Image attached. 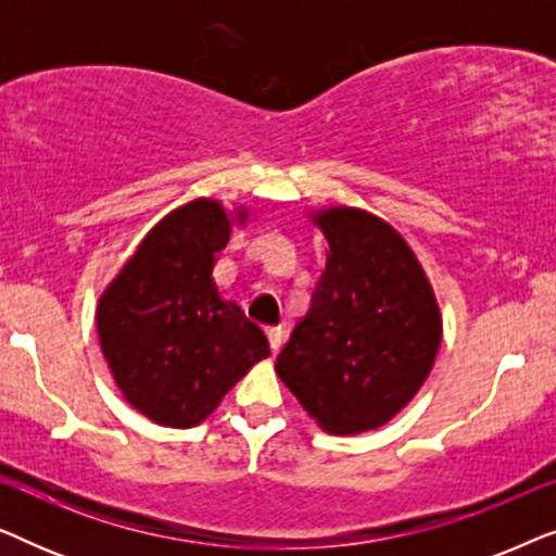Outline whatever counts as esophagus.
Masks as SVG:
<instances>
[{
  "instance_id": "34e87169",
  "label": "esophagus",
  "mask_w": 556,
  "mask_h": 556,
  "mask_svg": "<svg viewBox=\"0 0 556 556\" xmlns=\"http://www.w3.org/2000/svg\"><path fill=\"white\" fill-rule=\"evenodd\" d=\"M265 337H268V344H270V352L276 354L278 349H280V344H283V337H286V331L280 329V326H273V329H268L265 331Z\"/></svg>"
}]
</instances>
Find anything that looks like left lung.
<instances>
[{
    "label": "left lung",
    "mask_w": 556,
    "mask_h": 556,
    "mask_svg": "<svg viewBox=\"0 0 556 556\" xmlns=\"http://www.w3.org/2000/svg\"><path fill=\"white\" fill-rule=\"evenodd\" d=\"M329 250L276 371L326 432L382 428L428 379L443 321L402 235L369 212H318Z\"/></svg>",
    "instance_id": "1"
}]
</instances>
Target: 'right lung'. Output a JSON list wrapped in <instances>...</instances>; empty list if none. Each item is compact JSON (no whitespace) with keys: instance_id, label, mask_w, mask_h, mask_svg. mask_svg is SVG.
<instances>
[{"instance_id":"right-lung-1","label":"right lung","mask_w":556,"mask_h":556,"mask_svg":"<svg viewBox=\"0 0 556 556\" xmlns=\"http://www.w3.org/2000/svg\"><path fill=\"white\" fill-rule=\"evenodd\" d=\"M215 200L166 215L98 301V337L118 390L166 428H194L270 354L268 339L212 280L232 223Z\"/></svg>"}]
</instances>
